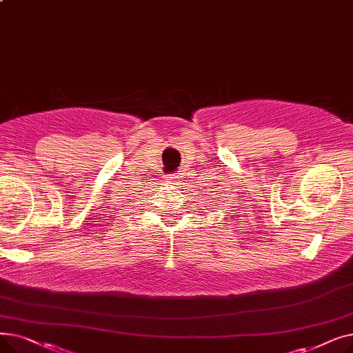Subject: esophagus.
<instances>
[{
    "label": "esophagus",
    "mask_w": 353,
    "mask_h": 353,
    "mask_svg": "<svg viewBox=\"0 0 353 353\" xmlns=\"http://www.w3.org/2000/svg\"><path fill=\"white\" fill-rule=\"evenodd\" d=\"M170 181V184L173 186V189H179L180 184H181V180H183V176L181 173H174V174H169V179H167Z\"/></svg>",
    "instance_id": "obj_1"
}]
</instances>
